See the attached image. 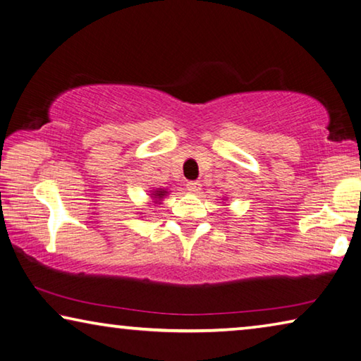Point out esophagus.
<instances>
[{
    "label": "esophagus",
    "instance_id": "obj_1",
    "mask_svg": "<svg viewBox=\"0 0 361 361\" xmlns=\"http://www.w3.org/2000/svg\"><path fill=\"white\" fill-rule=\"evenodd\" d=\"M187 188H188V190H190V192H198L200 188H202V184H200L198 180H188V182H187Z\"/></svg>",
    "mask_w": 361,
    "mask_h": 361
}]
</instances>
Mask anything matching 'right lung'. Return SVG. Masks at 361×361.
<instances>
[{"mask_svg":"<svg viewBox=\"0 0 361 361\" xmlns=\"http://www.w3.org/2000/svg\"><path fill=\"white\" fill-rule=\"evenodd\" d=\"M164 193H166V192H164V190H161V188H158V190H157L155 193H153V195H155V198H161Z\"/></svg>","mask_w":361,"mask_h":361,"instance_id":"right-lung-1","label":"right lung"}]
</instances>
